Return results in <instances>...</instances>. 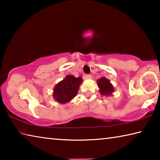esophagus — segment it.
<instances>
[{"label":"esophagus","instance_id":"obj_1","mask_svg":"<svg viewBox=\"0 0 160 160\" xmlns=\"http://www.w3.org/2000/svg\"><path fill=\"white\" fill-rule=\"evenodd\" d=\"M92 78V76L91 75H87V74H85L83 75V79L84 80H89V79H91Z\"/></svg>","mask_w":160,"mask_h":160}]
</instances>
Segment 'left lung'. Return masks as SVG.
Listing matches in <instances>:
<instances>
[{
  "mask_svg": "<svg viewBox=\"0 0 160 160\" xmlns=\"http://www.w3.org/2000/svg\"><path fill=\"white\" fill-rule=\"evenodd\" d=\"M97 84L99 89V93L103 96H111L112 95L113 92H114V88L110 80L107 79L106 78L102 77L97 80Z\"/></svg>",
  "mask_w": 160,
  "mask_h": 160,
  "instance_id": "left-lung-1",
  "label": "left lung"
}]
</instances>
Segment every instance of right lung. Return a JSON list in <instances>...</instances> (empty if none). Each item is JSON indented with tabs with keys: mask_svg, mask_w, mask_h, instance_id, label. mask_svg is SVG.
Returning a JSON list of instances; mask_svg holds the SVG:
<instances>
[{
	"mask_svg": "<svg viewBox=\"0 0 160 160\" xmlns=\"http://www.w3.org/2000/svg\"><path fill=\"white\" fill-rule=\"evenodd\" d=\"M82 81L81 77L75 78L71 75H67L54 87L52 94L53 99L62 104L70 102L77 95Z\"/></svg>",
	"mask_w": 160,
	"mask_h": 160,
	"instance_id": "add662e5",
	"label": "right lung"
}]
</instances>
